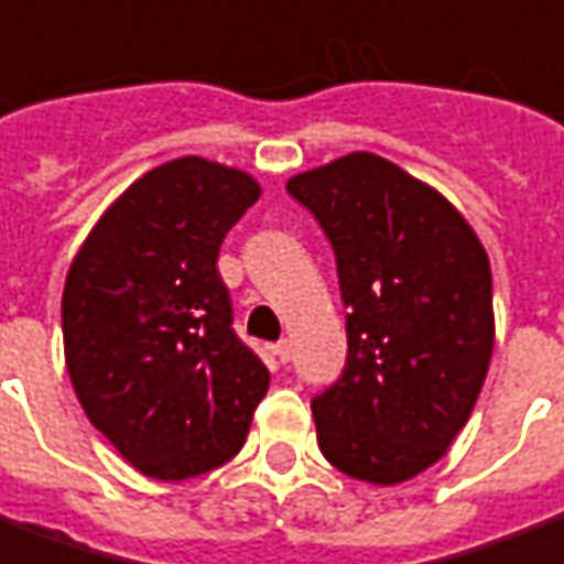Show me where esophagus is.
Masks as SVG:
<instances>
[{
	"label": "esophagus",
	"mask_w": 564,
	"mask_h": 564,
	"mask_svg": "<svg viewBox=\"0 0 564 564\" xmlns=\"http://www.w3.org/2000/svg\"><path fill=\"white\" fill-rule=\"evenodd\" d=\"M274 358L281 360V364H286V360H290V343H286V339H281V343H274Z\"/></svg>",
	"instance_id": "obj_1"
}]
</instances>
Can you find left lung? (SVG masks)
I'll return each mask as SVG.
<instances>
[{"label": "left lung", "mask_w": 564, "mask_h": 564, "mask_svg": "<svg viewBox=\"0 0 564 564\" xmlns=\"http://www.w3.org/2000/svg\"><path fill=\"white\" fill-rule=\"evenodd\" d=\"M328 236L349 355L313 399L322 455L351 479L399 485L444 458L494 351L491 263L437 188L376 153L286 183Z\"/></svg>", "instance_id": "1"}]
</instances>
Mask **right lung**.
I'll use <instances>...</instances> for the list:
<instances>
[{
	"label": "right lung",
	"instance_id": "1",
	"mask_svg": "<svg viewBox=\"0 0 564 564\" xmlns=\"http://www.w3.org/2000/svg\"><path fill=\"white\" fill-rule=\"evenodd\" d=\"M260 195L239 167L171 159L135 180L73 257L62 295L73 390L150 479L183 482L230 462L269 390V369L230 328L215 269Z\"/></svg>",
	"mask_w": 564,
	"mask_h": 564
}]
</instances>
